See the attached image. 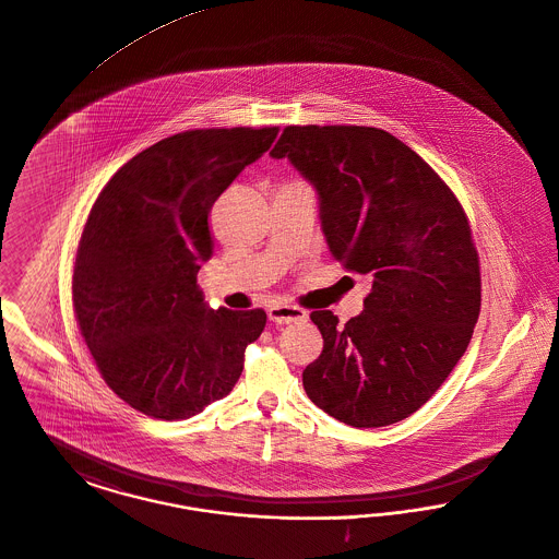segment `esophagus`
<instances>
[{
  "mask_svg": "<svg viewBox=\"0 0 559 559\" xmlns=\"http://www.w3.org/2000/svg\"><path fill=\"white\" fill-rule=\"evenodd\" d=\"M267 317L272 323L276 325H289V323H297V321H306L308 312L297 308V306H287V304H274L267 308Z\"/></svg>",
  "mask_w": 559,
  "mask_h": 559,
  "instance_id": "34e87169",
  "label": "esophagus"
}]
</instances>
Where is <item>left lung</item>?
Returning <instances> with one entry per match:
<instances>
[{
  "mask_svg": "<svg viewBox=\"0 0 559 559\" xmlns=\"http://www.w3.org/2000/svg\"><path fill=\"white\" fill-rule=\"evenodd\" d=\"M270 156L314 186L331 255L371 278L346 325L331 310L310 314L323 353L304 369V391L348 427L412 416L452 373L479 317V258L459 198L412 147L371 127H287Z\"/></svg>",
  "mask_w": 559,
  "mask_h": 559,
  "instance_id": "left-lung-1",
  "label": "left lung"
}]
</instances>
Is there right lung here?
Returning a JSON list of instances; mask_svg holds the SVG:
<instances>
[{
  "label": "right lung",
  "mask_w": 559,
  "mask_h": 559,
  "mask_svg": "<svg viewBox=\"0 0 559 559\" xmlns=\"http://www.w3.org/2000/svg\"><path fill=\"white\" fill-rule=\"evenodd\" d=\"M278 134L186 131L136 154L95 200L73 265V312L107 386L132 409L186 420L224 399L265 312L213 310L197 285L209 213Z\"/></svg>",
  "instance_id": "1"
}]
</instances>
